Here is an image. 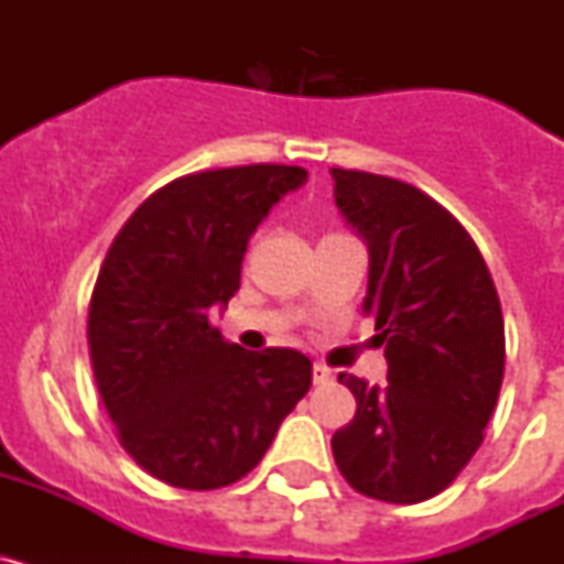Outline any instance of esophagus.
<instances>
[{"mask_svg":"<svg viewBox=\"0 0 564 564\" xmlns=\"http://www.w3.org/2000/svg\"><path fill=\"white\" fill-rule=\"evenodd\" d=\"M330 370H327L325 364H313V381L316 383H327L330 381Z\"/></svg>","mask_w":564,"mask_h":564,"instance_id":"obj_1","label":"esophagus"}]
</instances>
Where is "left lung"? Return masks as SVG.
Masks as SVG:
<instances>
[{
    "mask_svg": "<svg viewBox=\"0 0 564 564\" xmlns=\"http://www.w3.org/2000/svg\"><path fill=\"white\" fill-rule=\"evenodd\" d=\"M344 223L367 242L361 311L376 318L387 381L341 372L356 417L333 435L338 471L372 500L441 495L482 443L506 367V327L475 239L410 183L330 169Z\"/></svg>",
    "mask_w": 564,
    "mask_h": 564,
    "instance_id": "left-lung-1",
    "label": "left lung"
}]
</instances>
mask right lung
Segmentation results:
<instances>
[{
  "mask_svg": "<svg viewBox=\"0 0 564 564\" xmlns=\"http://www.w3.org/2000/svg\"><path fill=\"white\" fill-rule=\"evenodd\" d=\"M302 166L214 169L177 177L127 220L89 302V358L123 449L192 491L246 477L311 390L299 350H242L208 325L239 291L248 239Z\"/></svg>",
  "mask_w": 564,
  "mask_h": 564,
  "instance_id": "1",
  "label": "right lung"
}]
</instances>
